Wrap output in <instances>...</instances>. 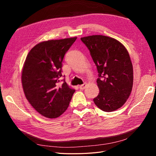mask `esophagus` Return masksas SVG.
I'll return each instance as SVG.
<instances>
[{
    "label": "esophagus",
    "instance_id": "34e87169",
    "mask_svg": "<svg viewBox=\"0 0 156 156\" xmlns=\"http://www.w3.org/2000/svg\"><path fill=\"white\" fill-rule=\"evenodd\" d=\"M86 86H87V84L84 83L83 84L79 86V88H80V90H84V89L86 88Z\"/></svg>",
    "mask_w": 156,
    "mask_h": 156
}]
</instances>
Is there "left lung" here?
<instances>
[{
  "mask_svg": "<svg viewBox=\"0 0 156 156\" xmlns=\"http://www.w3.org/2000/svg\"><path fill=\"white\" fill-rule=\"evenodd\" d=\"M97 66V80L100 92L93 99L105 112L121 108L130 95L133 82V65L129 53L121 43L105 35L82 37Z\"/></svg>",
  "mask_w": 156,
  "mask_h": 156,
  "instance_id": "obj_1",
  "label": "left lung"
}]
</instances>
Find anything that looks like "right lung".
<instances>
[{"label":"right lung","instance_id":"add662e5","mask_svg":"<svg viewBox=\"0 0 156 156\" xmlns=\"http://www.w3.org/2000/svg\"><path fill=\"white\" fill-rule=\"evenodd\" d=\"M77 37L43 41L33 48L22 70V86L26 98L39 114L47 118L59 117L68 108L75 90L63 80L62 62Z\"/></svg>","mask_w":156,"mask_h":156}]
</instances>
